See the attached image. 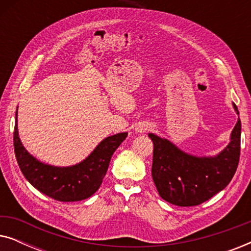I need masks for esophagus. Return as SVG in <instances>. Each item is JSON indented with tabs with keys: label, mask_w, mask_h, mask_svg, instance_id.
Wrapping results in <instances>:
<instances>
[{
	"label": "esophagus",
	"mask_w": 251,
	"mask_h": 251,
	"mask_svg": "<svg viewBox=\"0 0 251 251\" xmlns=\"http://www.w3.org/2000/svg\"><path fill=\"white\" fill-rule=\"evenodd\" d=\"M151 129H152V126H151L150 125H145V123H142V125L136 126V131L140 132V133L149 131V130H151Z\"/></svg>",
	"instance_id": "obj_1"
}]
</instances>
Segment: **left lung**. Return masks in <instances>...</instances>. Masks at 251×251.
<instances>
[{
  "label": "left lung",
  "instance_id": "1",
  "mask_svg": "<svg viewBox=\"0 0 251 251\" xmlns=\"http://www.w3.org/2000/svg\"><path fill=\"white\" fill-rule=\"evenodd\" d=\"M233 107L239 114L238 107ZM154 144L152 177L160 197L179 207H193L217 194L234 176L240 159L241 121L231 142L218 155L199 157L183 152L168 139L149 133Z\"/></svg>",
  "mask_w": 251,
  "mask_h": 251
}]
</instances>
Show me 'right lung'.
<instances>
[{
  "mask_svg": "<svg viewBox=\"0 0 251 251\" xmlns=\"http://www.w3.org/2000/svg\"><path fill=\"white\" fill-rule=\"evenodd\" d=\"M126 136L128 132L107 137L87 159L75 166L53 167L37 161L23 146L16 112L13 146L20 170L36 190L57 201L74 202L90 198L100 187L113 153Z\"/></svg>",
  "mask_w": 251,
  "mask_h": 251,
  "instance_id": "right-lung-1",
  "label": "right lung"
}]
</instances>
